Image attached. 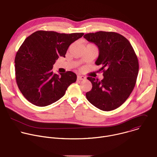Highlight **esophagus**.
<instances>
[{
	"label": "esophagus",
	"instance_id": "34e87169",
	"mask_svg": "<svg viewBox=\"0 0 157 157\" xmlns=\"http://www.w3.org/2000/svg\"><path fill=\"white\" fill-rule=\"evenodd\" d=\"M86 79V77H84V76H77V79L78 80H84Z\"/></svg>",
	"mask_w": 157,
	"mask_h": 157
}]
</instances>
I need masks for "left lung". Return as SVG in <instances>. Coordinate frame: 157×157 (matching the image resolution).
Here are the masks:
<instances>
[{"label":"left lung","mask_w":157,"mask_h":157,"mask_svg":"<svg viewBox=\"0 0 157 157\" xmlns=\"http://www.w3.org/2000/svg\"><path fill=\"white\" fill-rule=\"evenodd\" d=\"M84 38L99 49L96 65L103 72L101 81L92 77V89L86 94L89 102L97 108L110 111L120 107L135 87L139 73V61L128 40L112 32L87 33Z\"/></svg>","instance_id":"left-lung-1"}]
</instances>
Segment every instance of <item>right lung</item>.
<instances>
[{"label": "right lung", "mask_w": 157, "mask_h": 157, "mask_svg": "<svg viewBox=\"0 0 157 157\" xmlns=\"http://www.w3.org/2000/svg\"><path fill=\"white\" fill-rule=\"evenodd\" d=\"M83 35L39 30L25 40L15 56V78L20 92L30 102L39 107L50 105L76 82L75 73L57 75L52 69L56 60L65 57L70 44Z\"/></svg>", "instance_id": "1"}]
</instances>
